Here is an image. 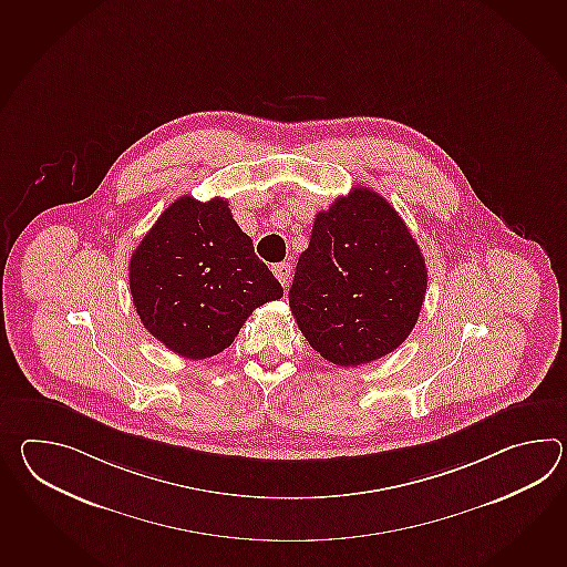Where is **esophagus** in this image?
Instances as JSON below:
<instances>
[{
  "label": "esophagus",
  "mask_w": 567,
  "mask_h": 567,
  "mask_svg": "<svg viewBox=\"0 0 567 567\" xmlns=\"http://www.w3.org/2000/svg\"><path fill=\"white\" fill-rule=\"evenodd\" d=\"M272 272H275V277L278 278V282H280L282 287H289L290 275H292V266H290V262L272 265Z\"/></svg>",
  "instance_id": "esophagus-1"
}]
</instances>
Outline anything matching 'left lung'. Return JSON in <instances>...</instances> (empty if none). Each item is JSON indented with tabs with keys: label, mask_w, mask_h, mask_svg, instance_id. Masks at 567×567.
Here are the masks:
<instances>
[{
	"label": "left lung",
	"mask_w": 567,
	"mask_h": 567,
	"mask_svg": "<svg viewBox=\"0 0 567 567\" xmlns=\"http://www.w3.org/2000/svg\"><path fill=\"white\" fill-rule=\"evenodd\" d=\"M425 290L427 266L401 215L382 195L355 187L315 215L289 305L315 352L360 365L409 338Z\"/></svg>",
	"instance_id": "8db88e82"
}]
</instances>
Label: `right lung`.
<instances>
[{"label": "right lung", "instance_id": "obj_1", "mask_svg": "<svg viewBox=\"0 0 567 567\" xmlns=\"http://www.w3.org/2000/svg\"><path fill=\"white\" fill-rule=\"evenodd\" d=\"M130 290L144 328L189 360L224 352L256 307L282 297L227 202L187 195L164 209L132 254Z\"/></svg>", "mask_w": 567, "mask_h": 567}]
</instances>
